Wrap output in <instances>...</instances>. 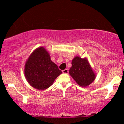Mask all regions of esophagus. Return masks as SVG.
<instances>
[{"label":"esophagus","instance_id":"34e87169","mask_svg":"<svg viewBox=\"0 0 124 124\" xmlns=\"http://www.w3.org/2000/svg\"><path fill=\"white\" fill-rule=\"evenodd\" d=\"M62 73H63L68 74L69 73V70H68V69H64V70H62Z\"/></svg>","mask_w":124,"mask_h":124}]
</instances>
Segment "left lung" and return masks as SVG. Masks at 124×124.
<instances>
[{
    "label": "left lung",
    "instance_id": "left-lung-1",
    "mask_svg": "<svg viewBox=\"0 0 124 124\" xmlns=\"http://www.w3.org/2000/svg\"><path fill=\"white\" fill-rule=\"evenodd\" d=\"M69 74L78 85L86 87L91 84L95 78V74L86 58L76 56L72 62Z\"/></svg>",
    "mask_w": 124,
    "mask_h": 124
}]
</instances>
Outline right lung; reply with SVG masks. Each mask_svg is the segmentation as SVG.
Masks as SVG:
<instances>
[{"label": "right lung", "mask_w": 124, "mask_h": 124, "mask_svg": "<svg viewBox=\"0 0 124 124\" xmlns=\"http://www.w3.org/2000/svg\"><path fill=\"white\" fill-rule=\"evenodd\" d=\"M24 73L32 87L43 90L50 87L62 72L51 60L48 52L44 47H40L29 57L25 65Z\"/></svg>", "instance_id": "1"}]
</instances>
